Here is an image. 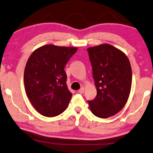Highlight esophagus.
Masks as SVG:
<instances>
[{
  "label": "esophagus",
  "mask_w": 153,
  "mask_h": 153,
  "mask_svg": "<svg viewBox=\"0 0 153 153\" xmlns=\"http://www.w3.org/2000/svg\"><path fill=\"white\" fill-rule=\"evenodd\" d=\"M78 92L79 93H80V94H82V93H84V88L82 87L80 90H78Z\"/></svg>",
  "instance_id": "obj_1"
}]
</instances>
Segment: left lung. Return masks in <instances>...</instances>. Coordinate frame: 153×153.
I'll return each mask as SVG.
<instances>
[{
    "label": "left lung",
    "instance_id": "left-lung-1",
    "mask_svg": "<svg viewBox=\"0 0 153 153\" xmlns=\"http://www.w3.org/2000/svg\"><path fill=\"white\" fill-rule=\"evenodd\" d=\"M97 95L88 101L91 112L100 118L113 116L128 101L132 84V69L125 53L109 44L87 49Z\"/></svg>",
    "mask_w": 153,
    "mask_h": 153
}]
</instances>
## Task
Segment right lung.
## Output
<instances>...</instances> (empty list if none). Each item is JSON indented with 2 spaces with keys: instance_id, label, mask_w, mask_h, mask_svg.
Listing matches in <instances>:
<instances>
[{
  "instance_id": "right-lung-1",
  "label": "right lung",
  "mask_w": 153,
  "mask_h": 153,
  "mask_svg": "<svg viewBox=\"0 0 153 153\" xmlns=\"http://www.w3.org/2000/svg\"><path fill=\"white\" fill-rule=\"evenodd\" d=\"M77 48L44 45L31 54L24 71L25 93L38 113L55 117L67 108L72 93L64 68Z\"/></svg>"
}]
</instances>
